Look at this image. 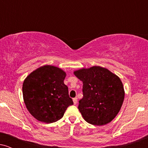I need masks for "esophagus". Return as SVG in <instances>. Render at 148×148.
Masks as SVG:
<instances>
[{
	"label": "esophagus",
	"mask_w": 148,
	"mask_h": 148,
	"mask_svg": "<svg viewBox=\"0 0 148 148\" xmlns=\"http://www.w3.org/2000/svg\"><path fill=\"white\" fill-rule=\"evenodd\" d=\"M73 102H74V104L76 105V103H77V98H76V97L74 98V99H73Z\"/></svg>",
	"instance_id": "34e87169"
}]
</instances>
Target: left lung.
Here are the masks:
<instances>
[{
	"label": "left lung",
	"mask_w": 148,
	"mask_h": 148,
	"mask_svg": "<svg viewBox=\"0 0 148 148\" xmlns=\"http://www.w3.org/2000/svg\"><path fill=\"white\" fill-rule=\"evenodd\" d=\"M83 81V98L78 108L86 122L103 125L120 111L125 98L123 83L118 76L103 67L94 66L74 72Z\"/></svg>",
	"instance_id": "left-lung-1"
}]
</instances>
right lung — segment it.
<instances>
[{
    "instance_id": "obj_1",
    "label": "right lung",
    "mask_w": 148,
    "mask_h": 148,
    "mask_svg": "<svg viewBox=\"0 0 148 148\" xmlns=\"http://www.w3.org/2000/svg\"><path fill=\"white\" fill-rule=\"evenodd\" d=\"M66 74L51 65L33 71L23 84V96L27 109L35 118L45 123H55L62 118L73 101L68 87L64 84Z\"/></svg>"
}]
</instances>
